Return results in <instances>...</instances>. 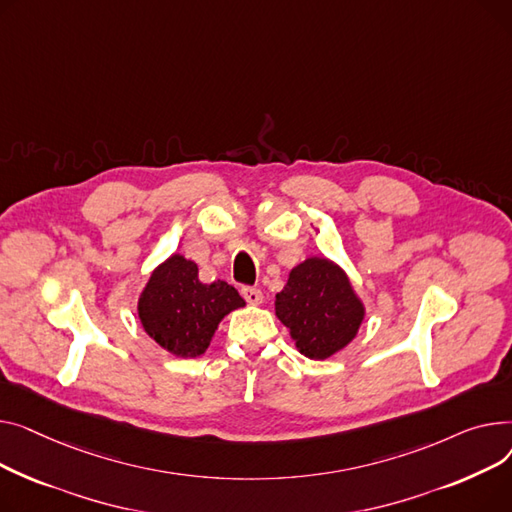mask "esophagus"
<instances>
[{
  "mask_svg": "<svg viewBox=\"0 0 512 512\" xmlns=\"http://www.w3.org/2000/svg\"><path fill=\"white\" fill-rule=\"evenodd\" d=\"M242 295L246 297V302H248L250 306H260L262 299H264L262 291L256 289V287H244V289H242Z\"/></svg>",
  "mask_w": 512,
  "mask_h": 512,
  "instance_id": "1",
  "label": "esophagus"
}]
</instances>
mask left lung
<instances>
[{"mask_svg":"<svg viewBox=\"0 0 512 512\" xmlns=\"http://www.w3.org/2000/svg\"><path fill=\"white\" fill-rule=\"evenodd\" d=\"M275 314L289 328L299 353L328 359L355 339L366 306L337 262L310 256L291 268L275 297Z\"/></svg>","mask_w":512,"mask_h":512,"instance_id":"left-lung-1","label":"left lung"}]
</instances>
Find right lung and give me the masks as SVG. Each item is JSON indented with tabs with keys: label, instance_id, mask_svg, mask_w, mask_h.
<instances>
[{
	"label": "right lung",
	"instance_id": "obj_1",
	"mask_svg": "<svg viewBox=\"0 0 512 512\" xmlns=\"http://www.w3.org/2000/svg\"><path fill=\"white\" fill-rule=\"evenodd\" d=\"M244 306L235 287L225 281L202 283L196 262L171 254L150 273L138 297V318L159 347L192 359L208 349L221 320Z\"/></svg>",
	"mask_w": 512,
	"mask_h": 512
}]
</instances>
